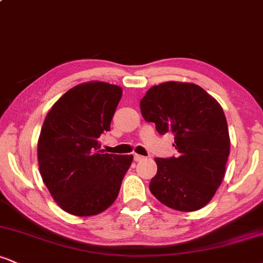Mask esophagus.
<instances>
[{
  "label": "esophagus",
  "mask_w": 263,
  "mask_h": 263,
  "mask_svg": "<svg viewBox=\"0 0 263 263\" xmlns=\"http://www.w3.org/2000/svg\"><path fill=\"white\" fill-rule=\"evenodd\" d=\"M134 159H135L136 162H141V161H143L144 157L143 156H140V155H134Z\"/></svg>",
  "instance_id": "obj_1"
}]
</instances>
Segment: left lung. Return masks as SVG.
<instances>
[{"mask_svg":"<svg viewBox=\"0 0 263 263\" xmlns=\"http://www.w3.org/2000/svg\"><path fill=\"white\" fill-rule=\"evenodd\" d=\"M141 112L159 135L171 132L178 155L155 158L157 174L149 190L162 204L179 211L205 206L221 184L230 155L222 107L200 86L167 81L152 86Z\"/></svg>","mask_w":263,"mask_h":263,"instance_id":"left-lung-1","label":"left lung"}]
</instances>
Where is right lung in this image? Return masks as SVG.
<instances>
[{"mask_svg":"<svg viewBox=\"0 0 263 263\" xmlns=\"http://www.w3.org/2000/svg\"><path fill=\"white\" fill-rule=\"evenodd\" d=\"M122 96L117 85L92 81L66 91L45 117L38 141L42 179L66 213L91 216L116 200L134 156L108 155L99 137L110 131Z\"/></svg>","mask_w":263,"mask_h":263,"instance_id":"add662e5","label":"right lung"}]
</instances>
